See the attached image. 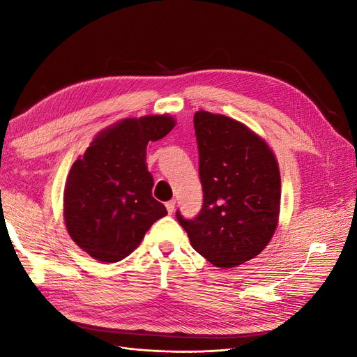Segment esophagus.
<instances>
[{
	"mask_svg": "<svg viewBox=\"0 0 357 357\" xmlns=\"http://www.w3.org/2000/svg\"><path fill=\"white\" fill-rule=\"evenodd\" d=\"M165 207H167V210H168V213L171 214L172 211H174V208H176V201L174 199H171V201H168V202H165Z\"/></svg>",
	"mask_w": 357,
	"mask_h": 357,
	"instance_id": "esophagus-1",
	"label": "esophagus"
}]
</instances>
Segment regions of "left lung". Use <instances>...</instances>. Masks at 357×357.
Segmentation results:
<instances>
[{
	"label": "left lung",
	"instance_id": "obj_1",
	"mask_svg": "<svg viewBox=\"0 0 357 357\" xmlns=\"http://www.w3.org/2000/svg\"><path fill=\"white\" fill-rule=\"evenodd\" d=\"M204 204L193 219L177 210L192 247L219 268H234L261 253L277 228L280 171L262 138L222 114L193 116Z\"/></svg>",
	"mask_w": 357,
	"mask_h": 357
}]
</instances>
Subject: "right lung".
I'll use <instances>...</instances> for the list:
<instances>
[{"label":"right lung","instance_id":"right-lung-1","mask_svg":"<svg viewBox=\"0 0 357 357\" xmlns=\"http://www.w3.org/2000/svg\"><path fill=\"white\" fill-rule=\"evenodd\" d=\"M174 125L165 114L125 119L96 135L73 164L63 218L73 241L96 261H122L167 214L165 205L152 197L146 146L164 138Z\"/></svg>","mask_w":357,"mask_h":357}]
</instances>
